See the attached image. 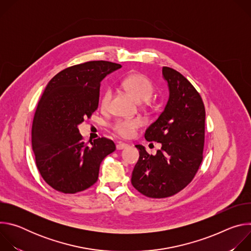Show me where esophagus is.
<instances>
[{
	"instance_id": "esophagus-1",
	"label": "esophagus",
	"mask_w": 251,
	"mask_h": 251,
	"mask_svg": "<svg viewBox=\"0 0 251 251\" xmlns=\"http://www.w3.org/2000/svg\"><path fill=\"white\" fill-rule=\"evenodd\" d=\"M128 146H129V144H126V143H121V142H119L118 144L116 145V149H117V150H123V149L127 148Z\"/></svg>"
}]
</instances>
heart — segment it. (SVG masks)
I'll return each instance as SVG.
<instances>
[{
  "mask_svg": "<svg viewBox=\"0 0 251 251\" xmlns=\"http://www.w3.org/2000/svg\"><path fill=\"white\" fill-rule=\"evenodd\" d=\"M122 85L139 102L148 101L155 90L152 81L146 75L141 74H134L127 76L123 80ZM111 97L112 92L110 90H106L101 99L102 107H106L109 104ZM142 125L143 121L139 118L120 119L114 123L113 129L119 136L123 138H130Z\"/></svg>",
  "mask_w": 251,
  "mask_h": 251,
  "instance_id": "obj_1",
  "label": "heart"
}]
</instances>
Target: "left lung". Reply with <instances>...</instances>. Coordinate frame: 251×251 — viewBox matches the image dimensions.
Segmentation results:
<instances>
[{
    "label": "left lung",
    "instance_id": "left-lung-1",
    "mask_svg": "<svg viewBox=\"0 0 251 251\" xmlns=\"http://www.w3.org/2000/svg\"><path fill=\"white\" fill-rule=\"evenodd\" d=\"M163 78L169 99L163 112L145 132L149 142L161 143L156 155L142 145L132 173L133 187L146 197L163 199L176 195L194 178L202 161L205 110L201 95L176 70L164 66Z\"/></svg>",
    "mask_w": 251,
    "mask_h": 251
}]
</instances>
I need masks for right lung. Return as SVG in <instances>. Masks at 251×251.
<instances>
[{"label":"right lung","instance_id":"add662e5","mask_svg":"<svg viewBox=\"0 0 251 251\" xmlns=\"http://www.w3.org/2000/svg\"><path fill=\"white\" fill-rule=\"evenodd\" d=\"M118 63L96 60L67 67L48 83L35 111L31 146L44 180L54 190L75 194L94 185L103 159L116 150L98 138L86 146L78 125L97 109L100 82Z\"/></svg>","mask_w":251,"mask_h":251}]
</instances>
